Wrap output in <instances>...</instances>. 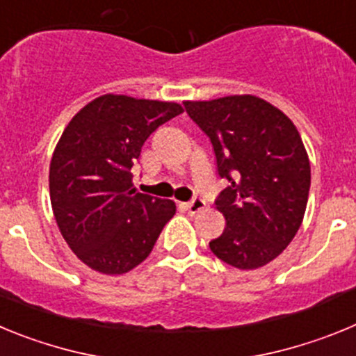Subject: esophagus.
<instances>
[{
    "label": "esophagus",
    "mask_w": 356,
    "mask_h": 356,
    "mask_svg": "<svg viewBox=\"0 0 356 356\" xmlns=\"http://www.w3.org/2000/svg\"><path fill=\"white\" fill-rule=\"evenodd\" d=\"M185 209H187V212L191 213V216H196V213H200L201 210L205 209V200H201V197H194L193 201H188L187 205H185Z\"/></svg>",
    "instance_id": "34e87169"
}]
</instances>
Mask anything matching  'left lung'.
I'll list each match as a JSON object with an SVG mask.
<instances>
[{"label": "left lung", "mask_w": 356, "mask_h": 356, "mask_svg": "<svg viewBox=\"0 0 356 356\" xmlns=\"http://www.w3.org/2000/svg\"><path fill=\"white\" fill-rule=\"evenodd\" d=\"M184 105L228 180L216 200L225 232L210 250L237 269L266 266L291 244L307 209L310 162L300 131L282 110L250 94Z\"/></svg>", "instance_id": "left-lung-1"}]
</instances>
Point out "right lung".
Listing matches in <instances>:
<instances>
[{"label": "right lung", "mask_w": 356, "mask_h": 356, "mask_svg": "<svg viewBox=\"0 0 356 356\" xmlns=\"http://www.w3.org/2000/svg\"><path fill=\"white\" fill-rule=\"evenodd\" d=\"M181 112L178 103L105 94L65 127L49 163V197L62 237L94 271H131L175 216V201L135 191L131 168L147 137Z\"/></svg>", "instance_id": "add662e5"}]
</instances>
